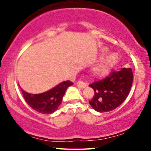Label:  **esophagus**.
Here are the masks:
<instances>
[{
    "label": "esophagus",
    "mask_w": 151,
    "mask_h": 151,
    "mask_svg": "<svg viewBox=\"0 0 151 151\" xmlns=\"http://www.w3.org/2000/svg\"><path fill=\"white\" fill-rule=\"evenodd\" d=\"M76 84H77V86H78V87L81 88H85L86 86V84L85 83V82H82V81H80V80H79V81L77 82V83H76Z\"/></svg>",
    "instance_id": "obj_1"
}]
</instances>
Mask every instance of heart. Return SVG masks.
Here are the masks:
<instances>
[{"instance_id": "1", "label": "heart", "mask_w": 151, "mask_h": 151, "mask_svg": "<svg viewBox=\"0 0 151 151\" xmlns=\"http://www.w3.org/2000/svg\"><path fill=\"white\" fill-rule=\"evenodd\" d=\"M117 60V55L115 53L104 58L93 67V73L96 76H100V77L104 76L110 71V70L115 65Z\"/></svg>"}]
</instances>
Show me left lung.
Returning a JSON list of instances; mask_svg holds the SVG:
<instances>
[{
  "label": "left lung",
  "mask_w": 151,
  "mask_h": 151,
  "mask_svg": "<svg viewBox=\"0 0 151 151\" xmlns=\"http://www.w3.org/2000/svg\"><path fill=\"white\" fill-rule=\"evenodd\" d=\"M133 74L131 68L113 71L104 79L90 84L95 93L89 104L98 112L114 110L126 100L131 90Z\"/></svg>",
  "instance_id": "left-lung-1"
}]
</instances>
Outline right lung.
<instances>
[{
  "mask_svg": "<svg viewBox=\"0 0 151 151\" xmlns=\"http://www.w3.org/2000/svg\"><path fill=\"white\" fill-rule=\"evenodd\" d=\"M73 82L67 80L59 84L48 91L40 94L28 93L21 88L24 100L29 106L42 114H51L61 104L66 90Z\"/></svg>",
  "mask_w": 151,
  "mask_h": 151,
  "instance_id": "add662e5",
  "label": "right lung"
}]
</instances>
